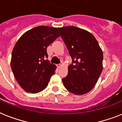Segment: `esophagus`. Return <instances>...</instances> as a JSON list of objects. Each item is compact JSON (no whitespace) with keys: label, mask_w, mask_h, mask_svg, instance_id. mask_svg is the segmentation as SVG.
I'll return each instance as SVG.
<instances>
[{"label":"esophagus","mask_w":122,"mask_h":122,"mask_svg":"<svg viewBox=\"0 0 122 122\" xmlns=\"http://www.w3.org/2000/svg\"><path fill=\"white\" fill-rule=\"evenodd\" d=\"M61 66H62V64H58V65H57V68H60Z\"/></svg>","instance_id":"34e87169"}]
</instances>
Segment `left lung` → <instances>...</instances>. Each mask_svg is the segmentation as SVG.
I'll return each instance as SVG.
<instances>
[{
    "mask_svg": "<svg viewBox=\"0 0 122 122\" xmlns=\"http://www.w3.org/2000/svg\"><path fill=\"white\" fill-rule=\"evenodd\" d=\"M58 30L72 59L67 76L62 79L63 85L74 94H85L93 89L102 72V50L87 30L72 26Z\"/></svg>",
    "mask_w": 122,
    "mask_h": 122,
    "instance_id": "8db88e82",
    "label": "left lung"
}]
</instances>
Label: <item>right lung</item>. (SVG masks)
Here are the masks:
<instances>
[{
    "mask_svg": "<svg viewBox=\"0 0 122 122\" xmlns=\"http://www.w3.org/2000/svg\"><path fill=\"white\" fill-rule=\"evenodd\" d=\"M60 36L57 28L39 26L24 33L12 50L10 66L26 92L38 93L47 87L56 66L49 62L47 47Z\"/></svg>",
    "mask_w": 122,
    "mask_h": 122,
    "instance_id": "right-lung-1",
    "label": "right lung"
}]
</instances>
